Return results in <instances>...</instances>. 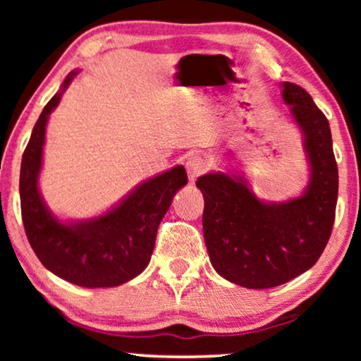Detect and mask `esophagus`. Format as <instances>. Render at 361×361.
Wrapping results in <instances>:
<instances>
[{
  "mask_svg": "<svg viewBox=\"0 0 361 361\" xmlns=\"http://www.w3.org/2000/svg\"><path fill=\"white\" fill-rule=\"evenodd\" d=\"M185 167H187V174H189V179L194 182V180H197V177L202 176L207 169H209V164H207V161L204 159V157L194 156L187 161Z\"/></svg>",
  "mask_w": 361,
  "mask_h": 361,
  "instance_id": "esophagus-1",
  "label": "esophagus"
}]
</instances>
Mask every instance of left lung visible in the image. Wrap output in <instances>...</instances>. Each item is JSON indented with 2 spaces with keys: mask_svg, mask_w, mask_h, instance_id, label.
Here are the masks:
<instances>
[{
  "mask_svg": "<svg viewBox=\"0 0 361 361\" xmlns=\"http://www.w3.org/2000/svg\"><path fill=\"white\" fill-rule=\"evenodd\" d=\"M283 100L304 137L309 182L286 202L256 197L243 176L210 172L197 179L210 263L248 289L276 288L312 268L332 233L338 169L327 118L304 88L284 82Z\"/></svg>",
  "mask_w": 361,
  "mask_h": 361,
  "instance_id": "left-lung-1",
  "label": "left lung"
}]
</instances>
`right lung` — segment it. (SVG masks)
<instances>
[{
  "label": "right lung",
  "mask_w": 361,
  "mask_h": 361,
  "mask_svg": "<svg viewBox=\"0 0 361 361\" xmlns=\"http://www.w3.org/2000/svg\"><path fill=\"white\" fill-rule=\"evenodd\" d=\"M77 73H68L61 92L44 106L23 154V224L34 253L51 273L82 288H115L136 278L149 264L157 226L176 192L187 184V174L184 166H176L142 182L100 216L59 220L44 202L37 182L49 115Z\"/></svg>",
  "instance_id": "1"
}]
</instances>
